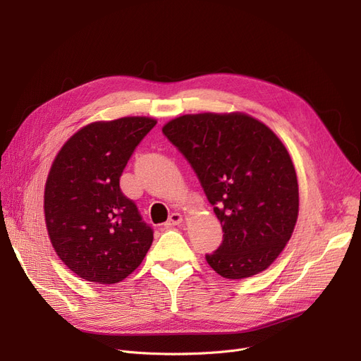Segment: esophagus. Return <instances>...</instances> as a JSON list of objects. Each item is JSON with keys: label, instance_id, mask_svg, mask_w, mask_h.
I'll use <instances>...</instances> for the list:
<instances>
[{"label": "esophagus", "instance_id": "obj_1", "mask_svg": "<svg viewBox=\"0 0 361 361\" xmlns=\"http://www.w3.org/2000/svg\"><path fill=\"white\" fill-rule=\"evenodd\" d=\"M181 221H183V216L180 214V212H172V214L168 219V221L165 223V228H172V226H177Z\"/></svg>", "mask_w": 361, "mask_h": 361}]
</instances>
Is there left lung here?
<instances>
[{
    "instance_id": "1",
    "label": "left lung",
    "mask_w": 361,
    "mask_h": 361,
    "mask_svg": "<svg viewBox=\"0 0 361 361\" xmlns=\"http://www.w3.org/2000/svg\"><path fill=\"white\" fill-rule=\"evenodd\" d=\"M162 132L193 168L221 223L223 241L205 256L208 264L229 279L269 268L299 212L296 171L284 144L243 113L185 114Z\"/></svg>"
}]
</instances>
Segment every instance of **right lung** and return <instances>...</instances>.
<instances>
[{
  "instance_id": "obj_1",
  "label": "right lung",
  "mask_w": 361,
  "mask_h": 361,
  "mask_svg": "<svg viewBox=\"0 0 361 361\" xmlns=\"http://www.w3.org/2000/svg\"><path fill=\"white\" fill-rule=\"evenodd\" d=\"M154 125L150 117L90 123L53 160L44 189L49 238L59 259L86 281H122L153 243V229L120 190V177Z\"/></svg>"
}]
</instances>
